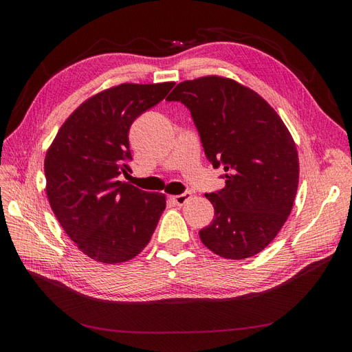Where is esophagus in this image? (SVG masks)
Masks as SVG:
<instances>
[{
    "instance_id": "esophagus-1",
    "label": "esophagus",
    "mask_w": 352,
    "mask_h": 352,
    "mask_svg": "<svg viewBox=\"0 0 352 352\" xmlns=\"http://www.w3.org/2000/svg\"><path fill=\"white\" fill-rule=\"evenodd\" d=\"M190 197H192V195H190V192H184V194H180V195L170 197V199H172L176 206H184V204H186L188 199Z\"/></svg>"
}]
</instances>
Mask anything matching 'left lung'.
Wrapping results in <instances>:
<instances>
[{"instance_id":"8db88e82","label":"left lung","mask_w":352,"mask_h":352,"mask_svg":"<svg viewBox=\"0 0 352 352\" xmlns=\"http://www.w3.org/2000/svg\"><path fill=\"white\" fill-rule=\"evenodd\" d=\"M190 111L208 162L225 188L206 194L214 219L202 243L229 260L263 251L292 210L300 177L296 146L267 101L241 83L207 76L179 83L166 98Z\"/></svg>"}]
</instances>
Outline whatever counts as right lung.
Wrapping results in <instances>:
<instances>
[{
	"label": "right lung",
	"mask_w": 352,
	"mask_h": 352,
	"mask_svg": "<svg viewBox=\"0 0 352 352\" xmlns=\"http://www.w3.org/2000/svg\"><path fill=\"white\" fill-rule=\"evenodd\" d=\"M175 87L123 83L80 104L47 151V195L61 228L95 261L123 263L150 242L166 195L138 189L131 172L129 129Z\"/></svg>",
	"instance_id": "right-lung-1"
}]
</instances>
